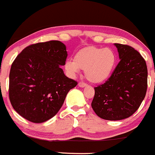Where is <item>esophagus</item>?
Here are the masks:
<instances>
[{
    "mask_svg": "<svg viewBox=\"0 0 155 155\" xmlns=\"http://www.w3.org/2000/svg\"><path fill=\"white\" fill-rule=\"evenodd\" d=\"M78 86H79L80 87H87V84H85V83H84V82H80L79 84H78Z\"/></svg>",
    "mask_w": 155,
    "mask_h": 155,
    "instance_id": "1",
    "label": "esophagus"
}]
</instances>
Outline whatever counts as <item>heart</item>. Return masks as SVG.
Returning <instances> with one entry per match:
<instances>
[{"label":"heart","mask_w":155,"mask_h":155,"mask_svg":"<svg viewBox=\"0 0 155 155\" xmlns=\"http://www.w3.org/2000/svg\"><path fill=\"white\" fill-rule=\"evenodd\" d=\"M116 62L117 56L111 48L88 47L78 51L74 60H66L64 67L70 76L77 74L80 69L85 70V76L88 81L99 84L110 78Z\"/></svg>","instance_id":"obj_1"}]
</instances>
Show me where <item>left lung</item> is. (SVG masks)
Instances as JSON below:
<instances>
[{"label":"left lung","instance_id":"1","mask_svg":"<svg viewBox=\"0 0 155 155\" xmlns=\"http://www.w3.org/2000/svg\"><path fill=\"white\" fill-rule=\"evenodd\" d=\"M120 62L105 84L95 87L91 103L99 117L120 120L134 114L146 94L148 70L140 53L128 45L114 44Z\"/></svg>","mask_w":155,"mask_h":155}]
</instances>
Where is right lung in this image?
Masks as SVG:
<instances>
[{
    "label": "right lung",
    "instance_id": "right-lung-1",
    "mask_svg": "<svg viewBox=\"0 0 155 155\" xmlns=\"http://www.w3.org/2000/svg\"><path fill=\"white\" fill-rule=\"evenodd\" d=\"M67 56L66 47L59 41L32 44L18 55L10 68L9 96L19 115L40 124L57 114L78 84L60 67Z\"/></svg>",
    "mask_w": 155,
    "mask_h": 155
}]
</instances>
